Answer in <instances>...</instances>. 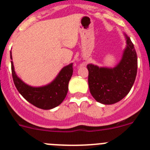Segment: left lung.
Listing matches in <instances>:
<instances>
[{
    "instance_id": "8db88e82",
    "label": "left lung",
    "mask_w": 150,
    "mask_h": 150,
    "mask_svg": "<svg viewBox=\"0 0 150 150\" xmlns=\"http://www.w3.org/2000/svg\"><path fill=\"white\" fill-rule=\"evenodd\" d=\"M127 47L121 62L114 68L88 64V86L97 101L112 104L126 96L134 83L137 71V57L134 44L126 36Z\"/></svg>"
}]
</instances>
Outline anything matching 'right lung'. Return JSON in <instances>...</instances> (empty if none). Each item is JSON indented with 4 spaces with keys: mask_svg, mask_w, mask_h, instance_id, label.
<instances>
[{
    "mask_svg": "<svg viewBox=\"0 0 150 150\" xmlns=\"http://www.w3.org/2000/svg\"><path fill=\"white\" fill-rule=\"evenodd\" d=\"M12 59V55H10ZM12 76L18 92L25 100L35 107L43 110H50L59 106L65 98L68 91V83L72 76L73 64L64 67L52 83L43 87L29 86L16 76L11 62Z\"/></svg>",
    "mask_w": 150,
    "mask_h": 150,
    "instance_id": "right-lung-1",
    "label": "right lung"
}]
</instances>
